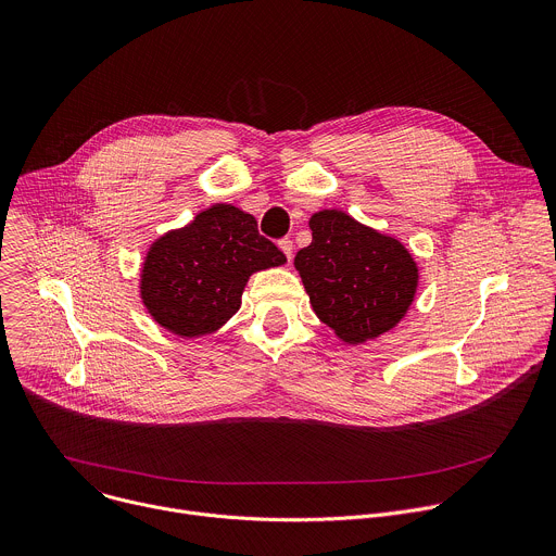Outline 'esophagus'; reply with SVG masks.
Masks as SVG:
<instances>
[{
	"label": "esophagus",
	"instance_id": "1",
	"mask_svg": "<svg viewBox=\"0 0 556 556\" xmlns=\"http://www.w3.org/2000/svg\"><path fill=\"white\" fill-rule=\"evenodd\" d=\"M279 249L283 251V255L288 257V262H292V240H290V238L279 240Z\"/></svg>",
	"mask_w": 556,
	"mask_h": 556
}]
</instances>
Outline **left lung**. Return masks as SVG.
I'll return each mask as SVG.
<instances>
[{
  "mask_svg": "<svg viewBox=\"0 0 556 556\" xmlns=\"http://www.w3.org/2000/svg\"><path fill=\"white\" fill-rule=\"evenodd\" d=\"M312 244L294 257L316 316L349 344L393 329L415 301L419 270L408 249L344 212L309 218Z\"/></svg>",
  "mask_w": 556,
  "mask_h": 556,
  "instance_id": "8db88e82",
  "label": "left lung"
}]
</instances>
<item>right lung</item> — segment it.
Masks as SVG:
<instances>
[{
	"instance_id": "add662e5",
	"label": "right lung",
	"mask_w": 556,
	"mask_h": 556,
	"mask_svg": "<svg viewBox=\"0 0 556 556\" xmlns=\"http://www.w3.org/2000/svg\"><path fill=\"white\" fill-rule=\"evenodd\" d=\"M281 264L286 255L260 236L251 214L218 203L152 242L141 268V301L167 331L199 338L240 309L253 273Z\"/></svg>"
}]
</instances>
